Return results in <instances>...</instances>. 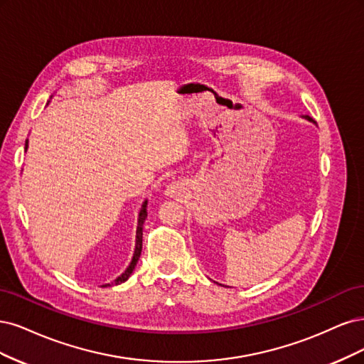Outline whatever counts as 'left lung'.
Here are the masks:
<instances>
[{
	"label": "left lung",
	"instance_id": "1",
	"mask_svg": "<svg viewBox=\"0 0 364 364\" xmlns=\"http://www.w3.org/2000/svg\"><path fill=\"white\" fill-rule=\"evenodd\" d=\"M306 118H307V119H309V121H311V122H313V119H311V118H310V116H306Z\"/></svg>",
	"mask_w": 364,
	"mask_h": 364
}]
</instances>
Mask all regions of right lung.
I'll return each instance as SVG.
<instances>
[{"mask_svg":"<svg viewBox=\"0 0 364 364\" xmlns=\"http://www.w3.org/2000/svg\"><path fill=\"white\" fill-rule=\"evenodd\" d=\"M27 148H28V140H26V151H27ZM146 205H148V201H145L144 204H142V208H140V212H139V219H137V230H136V248H134V254H133V259H132V263L128 264V267L125 269V272L122 274V275H119L118 278H116L112 284H121V283H124V281H127L128 279V277H130L132 274H133V271H134V267H136V264H137V260H139V257H140V252H142V234H144V222H145V219H146V216H148V212H146ZM107 286H110V284H105V286H102V287H107Z\"/></svg>","mask_w":364,"mask_h":364,"instance_id":"right-lung-1","label":"right lung"}]
</instances>
